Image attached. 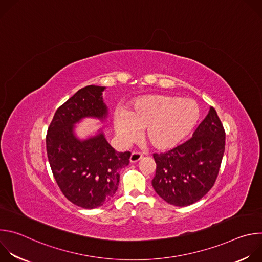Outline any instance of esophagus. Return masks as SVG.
Wrapping results in <instances>:
<instances>
[{"mask_svg": "<svg viewBox=\"0 0 262 262\" xmlns=\"http://www.w3.org/2000/svg\"><path fill=\"white\" fill-rule=\"evenodd\" d=\"M142 155L140 152H137V151H134L132 155H130V158H129V161L130 163H137L138 161H140L142 159Z\"/></svg>", "mask_w": 262, "mask_h": 262, "instance_id": "obj_1", "label": "esophagus"}]
</instances>
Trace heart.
I'll return each instance as SVG.
<instances>
[{"label":"heart","mask_w":262,"mask_h":262,"mask_svg":"<svg viewBox=\"0 0 262 262\" xmlns=\"http://www.w3.org/2000/svg\"><path fill=\"white\" fill-rule=\"evenodd\" d=\"M200 118L198 103L174 95H148L138 99L127 112L114 117L115 129L120 139L129 143L144 129V140L158 150L178 145Z\"/></svg>","instance_id":"b5f03b06"}]
</instances>
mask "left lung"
<instances>
[{
  "label": "left lung",
  "instance_id": "obj_1",
  "mask_svg": "<svg viewBox=\"0 0 262 262\" xmlns=\"http://www.w3.org/2000/svg\"><path fill=\"white\" fill-rule=\"evenodd\" d=\"M225 129L211 106L193 137L162 154H154L157 164L152 186L166 202L188 206L212 188L225 151Z\"/></svg>",
  "mask_w": 262,
  "mask_h": 262
}]
</instances>
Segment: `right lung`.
Wrapping results in <instances>:
<instances>
[{"label":"right lung","mask_w":262,"mask_h":262,"mask_svg":"<svg viewBox=\"0 0 262 262\" xmlns=\"http://www.w3.org/2000/svg\"><path fill=\"white\" fill-rule=\"evenodd\" d=\"M104 87L86 86L60 105L48 128L47 152L63 195L83 208H96L114 196L119 172L129 163L130 152H117L102 134L86 141L73 136L72 126L84 117L106 116L101 92Z\"/></svg>","instance_id":"right-lung-1"}]
</instances>
